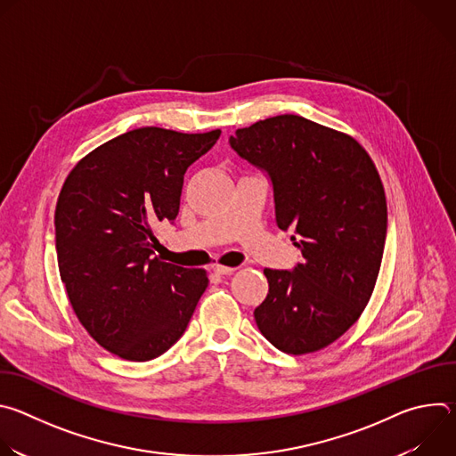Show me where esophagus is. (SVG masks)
<instances>
[{"mask_svg": "<svg viewBox=\"0 0 456 456\" xmlns=\"http://www.w3.org/2000/svg\"><path fill=\"white\" fill-rule=\"evenodd\" d=\"M213 273L218 274V276H229V274L234 273V269L232 267H225V265H215Z\"/></svg>", "mask_w": 456, "mask_h": 456, "instance_id": "obj_1", "label": "esophagus"}]
</instances>
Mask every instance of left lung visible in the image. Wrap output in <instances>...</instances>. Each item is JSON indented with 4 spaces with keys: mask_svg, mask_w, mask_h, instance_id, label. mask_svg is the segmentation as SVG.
I'll return each mask as SVG.
<instances>
[{
    "mask_svg": "<svg viewBox=\"0 0 456 456\" xmlns=\"http://www.w3.org/2000/svg\"><path fill=\"white\" fill-rule=\"evenodd\" d=\"M229 142L269 173L276 222L297 232L303 254L292 273L264 271L257 329L285 354L317 352L352 327L375 289L387 227L379 171L354 137L299 115L240 127Z\"/></svg>",
    "mask_w": 456,
    "mask_h": 456,
    "instance_id": "8db88e82",
    "label": "left lung"
}]
</instances>
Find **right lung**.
I'll use <instances>...</instances> for the list:
<instances>
[{"mask_svg": "<svg viewBox=\"0 0 456 456\" xmlns=\"http://www.w3.org/2000/svg\"><path fill=\"white\" fill-rule=\"evenodd\" d=\"M139 127L83 157L53 215L61 281L85 330L110 354L150 361L183 334L209 285L204 269L166 264L155 231L173 222L187 167L220 139Z\"/></svg>", "mask_w": 456, "mask_h": 456, "instance_id": "right-lung-1", "label": "right lung"}]
</instances>
